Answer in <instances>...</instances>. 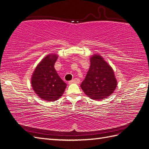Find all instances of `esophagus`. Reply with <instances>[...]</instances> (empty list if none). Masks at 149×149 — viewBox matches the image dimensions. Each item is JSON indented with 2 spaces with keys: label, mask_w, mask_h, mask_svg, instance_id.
<instances>
[{
  "label": "esophagus",
  "mask_w": 149,
  "mask_h": 149,
  "mask_svg": "<svg viewBox=\"0 0 149 149\" xmlns=\"http://www.w3.org/2000/svg\"><path fill=\"white\" fill-rule=\"evenodd\" d=\"M72 83L78 84V83H79V79H78V78H74L73 79H72L71 81H68V84H72Z\"/></svg>",
  "instance_id": "esophagus-1"
}]
</instances>
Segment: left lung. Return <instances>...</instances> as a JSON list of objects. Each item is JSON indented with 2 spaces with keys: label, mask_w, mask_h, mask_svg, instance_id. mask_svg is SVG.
<instances>
[{
  "label": "left lung",
  "mask_w": 149,
  "mask_h": 149,
  "mask_svg": "<svg viewBox=\"0 0 149 149\" xmlns=\"http://www.w3.org/2000/svg\"><path fill=\"white\" fill-rule=\"evenodd\" d=\"M89 69L80 86L86 96L100 101L111 95L116 89L117 79L112 67L100 55L90 58Z\"/></svg>",
  "instance_id": "1"
}]
</instances>
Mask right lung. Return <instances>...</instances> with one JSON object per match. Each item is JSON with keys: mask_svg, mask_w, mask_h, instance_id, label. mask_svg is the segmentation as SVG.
<instances>
[{"mask_svg": "<svg viewBox=\"0 0 149 149\" xmlns=\"http://www.w3.org/2000/svg\"><path fill=\"white\" fill-rule=\"evenodd\" d=\"M58 56L57 54L52 53L43 58L31 76V87L38 96L44 101L58 100L66 88V84L58 76L54 67Z\"/></svg>", "mask_w": 149, "mask_h": 149, "instance_id": "add662e5", "label": "right lung"}]
</instances>
